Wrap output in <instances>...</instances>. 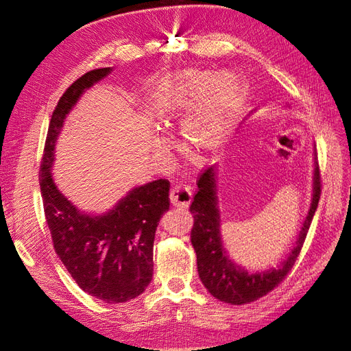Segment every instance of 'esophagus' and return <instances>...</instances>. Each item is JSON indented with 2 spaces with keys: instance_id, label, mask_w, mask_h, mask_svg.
<instances>
[{
  "instance_id": "34e87169",
  "label": "esophagus",
  "mask_w": 351,
  "mask_h": 351,
  "mask_svg": "<svg viewBox=\"0 0 351 351\" xmlns=\"http://www.w3.org/2000/svg\"><path fill=\"white\" fill-rule=\"evenodd\" d=\"M169 199H171V204L174 206L186 209L189 208L190 202H192V189L186 184H178L171 189Z\"/></svg>"
}]
</instances>
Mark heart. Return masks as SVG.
Listing matches in <instances>:
<instances>
[{"label":"heart","mask_w":351,"mask_h":351,"mask_svg":"<svg viewBox=\"0 0 351 351\" xmlns=\"http://www.w3.org/2000/svg\"><path fill=\"white\" fill-rule=\"evenodd\" d=\"M244 93V83L234 73L189 69L162 82L152 98V110L165 124L182 121L184 145L197 156H205L226 143Z\"/></svg>","instance_id":"heart-1"}]
</instances>
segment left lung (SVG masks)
Instances as JSON below:
<instances>
[{"label": "left lung", "mask_w": 351, "mask_h": 351, "mask_svg": "<svg viewBox=\"0 0 351 351\" xmlns=\"http://www.w3.org/2000/svg\"><path fill=\"white\" fill-rule=\"evenodd\" d=\"M217 174L218 171L215 165L205 169L204 174L199 177V190L193 197L192 205H190V212L195 218L192 244L197 258L199 278L215 299L230 304H246L272 291L293 268L321 197L319 167H317L315 158L313 189L309 212H307L299 237H297L289 256L280 263V267L259 272H249L234 261H231L224 246H222Z\"/></svg>", "instance_id": "obj_1"}]
</instances>
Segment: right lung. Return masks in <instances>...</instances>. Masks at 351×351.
<instances>
[{"instance_id":"add662e5","label":"right lung","mask_w":351,"mask_h":351,"mask_svg":"<svg viewBox=\"0 0 351 351\" xmlns=\"http://www.w3.org/2000/svg\"><path fill=\"white\" fill-rule=\"evenodd\" d=\"M111 71L105 67L83 74L60 98L48 127L39 186L54 249L73 280L105 303H124L142 294L152 280L155 231L169 209L168 180L133 187L110 210L93 215L74 206L52 178L66 117L84 90Z\"/></svg>"}]
</instances>
